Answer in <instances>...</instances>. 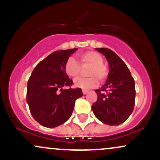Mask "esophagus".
I'll return each mask as SVG.
<instances>
[{
  "mask_svg": "<svg viewBox=\"0 0 160 160\" xmlns=\"http://www.w3.org/2000/svg\"><path fill=\"white\" fill-rule=\"evenodd\" d=\"M88 92H89V91H88V90H86V89H83V90H82V93H83V95L87 94Z\"/></svg>",
  "mask_w": 160,
  "mask_h": 160,
  "instance_id": "obj_1",
  "label": "esophagus"
}]
</instances>
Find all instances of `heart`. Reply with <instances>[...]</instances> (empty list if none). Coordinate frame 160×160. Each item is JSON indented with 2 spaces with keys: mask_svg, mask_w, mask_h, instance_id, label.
I'll list each match as a JSON object with an SVG mask.
<instances>
[{
  "mask_svg": "<svg viewBox=\"0 0 160 160\" xmlns=\"http://www.w3.org/2000/svg\"><path fill=\"white\" fill-rule=\"evenodd\" d=\"M79 62L73 57H69L66 60L64 69L66 74L75 78L81 72L82 67L89 66L86 69L87 78H80L75 80L74 85L82 89H89L98 85V80L103 82L109 74L108 67L104 65L103 57L96 51L88 50L78 54Z\"/></svg>",
  "mask_w": 160,
  "mask_h": 160,
  "instance_id": "obj_1",
  "label": "heart"
}]
</instances>
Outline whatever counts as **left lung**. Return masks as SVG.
<instances>
[{"label": "left lung", "instance_id": "8db88e82", "mask_svg": "<svg viewBox=\"0 0 160 160\" xmlns=\"http://www.w3.org/2000/svg\"><path fill=\"white\" fill-rule=\"evenodd\" d=\"M96 49L106 57L110 71L104 85L95 90L98 98L92 110L103 123L117 126L127 120L133 111L135 80L125 62L114 52L108 48Z\"/></svg>", "mask_w": 160, "mask_h": 160}]
</instances>
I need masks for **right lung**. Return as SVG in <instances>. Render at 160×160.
<instances>
[{
  "label": "right lung",
  "mask_w": 160,
  "mask_h": 160,
  "mask_svg": "<svg viewBox=\"0 0 160 160\" xmlns=\"http://www.w3.org/2000/svg\"><path fill=\"white\" fill-rule=\"evenodd\" d=\"M77 48L56 51L38 64L29 78L26 100L31 113L44 127L54 128L71 117L75 101L82 95L80 88L63 89L73 84L64 65Z\"/></svg>",
  "instance_id": "obj_1"
}]
</instances>
